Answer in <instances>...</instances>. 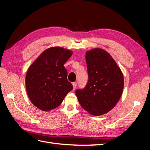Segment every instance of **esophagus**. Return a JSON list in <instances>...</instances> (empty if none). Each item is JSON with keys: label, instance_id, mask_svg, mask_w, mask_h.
I'll use <instances>...</instances> for the list:
<instances>
[{"label": "esophagus", "instance_id": "34e87169", "mask_svg": "<svg viewBox=\"0 0 150 150\" xmlns=\"http://www.w3.org/2000/svg\"><path fill=\"white\" fill-rule=\"evenodd\" d=\"M73 90H74L76 88V86H77L76 82H73Z\"/></svg>", "mask_w": 150, "mask_h": 150}]
</instances>
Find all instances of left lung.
I'll return each instance as SVG.
<instances>
[{
    "label": "left lung",
    "mask_w": 150,
    "mask_h": 150,
    "mask_svg": "<svg viewBox=\"0 0 150 150\" xmlns=\"http://www.w3.org/2000/svg\"><path fill=\"white\" fill-rule=\"evenodd\" d=\"M89 79L76 94L81 107L94 116L110 111L122 96L123 73L112 56L104 50L94 48L86 53Z\"/></svg>",
    "instance_id": "obj_1"
}]
</instances>
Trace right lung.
I'll return each instance as SVG.
<instances>
[{
	"mask_svg": "<svg viewBox=\"0 0 150 150\" xmlns=\"http://www.w3.org/2000/svg\"><path fill=\"white\" fill-rule=\"evenodd\" d=\"M73 51L56 46L45 50L28 68L25 77L27 94L43 111L58 107L73 87L67 79L64 63Z\"/></svg>",
	"mask_w": 150,
	"mask_h": 150,
	"instance_id": "obj_1",
	"label": "right lung"
}]
</instances>
